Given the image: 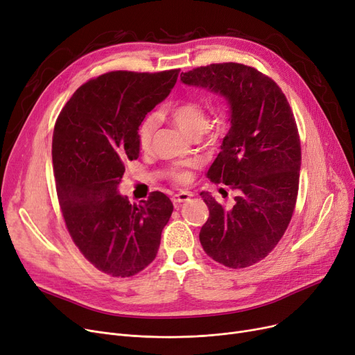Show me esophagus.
<instances>
[{"mask_svg": "<svg viewBox=\"0 0 355 355\" xmlns=\"http://www.w3.org/2000/svg\"><path fill=\"white\" fill-rule=\"evenodd\" d=\"M191 196H193V194H190V193H187V191L177 193V194L173 196V203H174V205H180V203H184V202H189Z\"/></svg>", "mask_w": 355, "mask_h": 355, "instance_id": "obj_1", "label": "esophagus"}]
</instances>
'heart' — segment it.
I'll return each instance as SVG.
<instances>
[{"label":"heart","instance_id":"1","mask_svg":"<svg viewBox=\"0 0 355 355\" xmlns=\"http://www.w3.org/2000/svg\"><path fill=\"white\" fill-rule=\"evenodd\" d=\"M164 114L171 119V121L177 128H180L184 133L189 136L197 137L202 135L207 126V109L203 101L198 100H184L180 103L169 104L165 107ZM158 129V117L150 114L144 119L137 132V139H139V146L144 150L150 148L153 135ZM177 180L182 181V175H177Z\"/></svg>","mask_w":355,"mask_h":355}]
</instances>
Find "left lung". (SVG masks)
I'll return each instance as SVG.
<instances>
[{
	"instance_id": "obj_1",
	"label": "left lung",
	"mask_w": 355,
	"mask_h": 355,
	"mask_svg": "<svg viewBox=\"0 0 355 355\" xmlns=\"http://www.w3.org/2000/svg\"><path fill=\"white\" fill-rule=\"evenodd\" d=\"M180 78L222 96L229 107L230 128L207 177L236 196L229 207L200 193L209 207L200 243L225 267L254 266L279 243L296 206L302 152L295 116L280 87L251 67L211 64Z\"/></svg>"
}]
</instances>
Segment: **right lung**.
Listing matches in <instances>:
<instances>
[{"instance_id":"right-lung-1","label":"right lung","mask_w":355,"mask_h":355,"mask_svg":"<svg viewBox=\"0 0 355 355\" xmlns=\"http://www.w3.org/2000/svg\"><path fill=\"white\" fill-rule=\"evenodd\" d=\"M178 72L100 75L73 92L56 120L52 159L68 232L92 266L113 277L135 275L155 259L174 210L161 191L130 205L119 184L125 162L139 158L141 123L169 96Z\"/></svg>"}]
</instances>
